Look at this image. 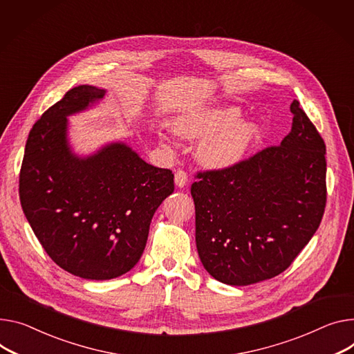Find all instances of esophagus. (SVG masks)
Returning a JSON list of instances; mask_svg holds the SVG:
<instances>
[{"label": "esophagus", "mask_w": 354, "mask_h": 354, "mask_svg": "<svg viewBox=\"0 0 354 354\" xmlns=\"http://www.w3.org/2000/svg\"><path fill=\"white\" fill-rule=\"evenodd\" d=\"M174 181H176V185H178V187H184L187 183H188V174H187V171H184V170H177L176 171V174H174Z\"/></svg>", "instance_id": "34e87169"}]
</instances>
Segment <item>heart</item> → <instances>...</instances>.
<instances>
[{
  "mask_svg": "<svg viewBox=\"0 0 354 354\" xmlns=\"http://www.w3.org/2000/svg\"><path fill=\"white\" fill-rule=\"evenodd\" d=\"M235 109H207L177 120L176 131L187 139H203L200 158L208 166L225 167L239 161L254 143L258 126L236 122Z\"/></svg>",
  "mask_w": 354,
  "mask_h": 354,
  "instance_id": "b5f03b06",
  "label": "heart"
}]
</instances>
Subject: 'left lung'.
<instances>
[{"instance_id":"8db88e82","label":"left lung","mask_w":354,"mask_h":354,"mask_svg":"<svg viewBox=\"0 0 354 354\" xmlns=\"http://www.w3.org/2000/svg\"><path fill=\"white\" fill-rule=\"evenodd\" d=\"M292 129L224 169L196 174V242L208 274L245 286L288 269L320 225L328 198L326 145L297 100Z\"/></svg>"}]
</instances>
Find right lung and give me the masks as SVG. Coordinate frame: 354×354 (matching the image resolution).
I'll return each instance as SVG.
<instances>
[{"label":"right lung","instance_id":"1","mask_svg":"<svg viewBox=\"0 0 354 354\" xmlns=\"http://www.w3.org/2000/svg\"><path fill=\"white\" fill-rule=\"evenodd\" d=\"M104 96L80 85L32 126L19 171L22 211L49 258L69 274L118 278L139 262L158 205L174 192L169 169L147 165L113 143L79 158L66 142V116Z\"/></svg>","mask_w":354,"mask_h":354}]
</instances>
